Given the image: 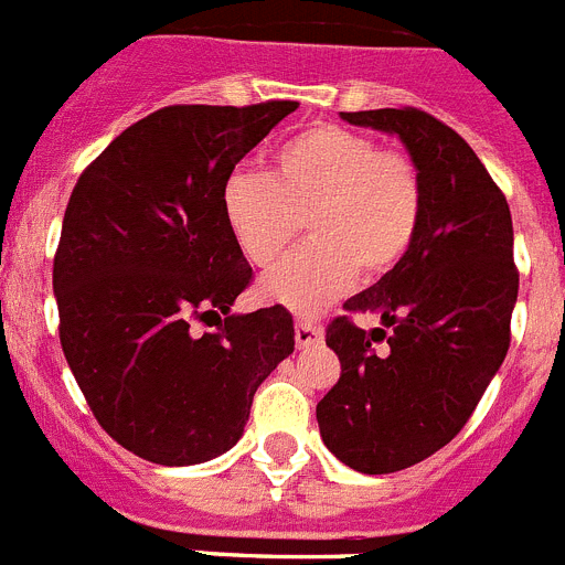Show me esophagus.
Here are the masks:
<instances>
[{"label": "esophagus", "mask_w": 565, "mask_h": 565, "mask_svg": "<svg viewBox=\"0 0 565 565\" xmlns=\"http://www.w3.org/2000/svg\"><path fill=\"white\" fill-rule=\"evenodd\" d=\"M294 339H297V348H308V344H317L322 339V328L317 322H308V319H297L294 326Z\"/></svg>", "instance_id": "esophagus-1"}]
</instances>
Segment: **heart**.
Masks as SVG:
<instances>
[{
	"label": "heart",
	"instance_id": "1",
	"mask_svg": "<svg viewBox=\"0 0 565 565\" xmlns=\"http://www.w3.org/2000/svg\"><path fill=\"white\" fill-rule=\"evenodd\" d=\"M221 206L234 246L254 268H271L306 221L311 243L274 268L263 291L291 311L317 313L356 274L376 282L402 266L422 226L424 183L402 149L319 124L274 152L268 178L234 172Z\"/></svg>",
	"mask_w": 565,
	"mask_h": 565
}]
</instances>
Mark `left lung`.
<instances>
[{
    "mask_svg": "<svg viewBox=\"0 0 565 565\" xmlns=\"http://www.w3.org/2000/svg\"><path fill=\"white\" fill-rule=\"evenodd\" d=\"M396 132L424 183V214L402 266L344 302L326 342L342 373L317 404L328 450L384 476L430 458L461 433L509 351L518 299L512 214L498 183L452 127L416 107L342 113ZM379 312L391 332L352 326ZM373 341H387L376 354Z\"/></svg>",
    "mask_w": 565,
    "mask_h": 565,
    "instance_id": "obj_1",
    "label": "left lung"
}]
</instances>
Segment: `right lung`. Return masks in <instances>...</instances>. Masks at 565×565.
Returning a JSON list of instances; mask_svg holds the SVG:
<instances>
[{
    "label": "right lung",
    "instance_id": "obj_1",
    "mask_svg": "<svg viewBox=\"0 0 565 565\" xmlns=\"http://www.w3.org/2000/svg\"><path fill=\"white\" fill-rule=\"evenodd\" d=\"M297 107H163L124 129L70 194L53 257L58 339L93 416L138 458L186 467L223 456L263 379L294 351L282 306L228 313L252 266L221 198Z\"/></svg>",
    "mask_w": 565,
    "mask_h": 565
}]
</instances>
